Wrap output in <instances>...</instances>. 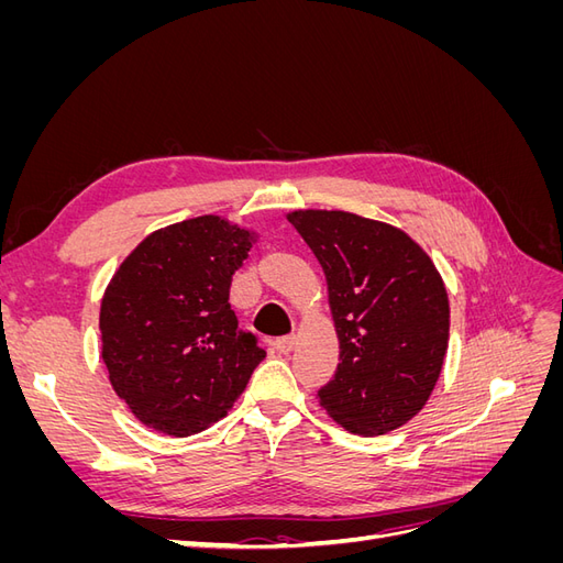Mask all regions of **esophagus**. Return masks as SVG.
Returning <instances> with one entry per match:
<instances>
[{"label":"esophagus","mask_w":563,"mask_h":563,"mask_svg":"<svg viewBox=\"0 0 563 563\" xmlns=\"http://www.w3.org/2000/svg\"><path fill=\"white\" fill-rule=\"evenodd\" d=\"M272 347H275L279 354H288L294 347H296V335H284V338H277L275 343H272Z\"/></svg>","instance_id":"34e87169"}]
</instances>
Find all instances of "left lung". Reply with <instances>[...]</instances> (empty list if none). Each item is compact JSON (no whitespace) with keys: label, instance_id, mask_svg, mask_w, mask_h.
Returning <instances> with one entry per match:
<instances>
[{"label":"left lung","instance_id":"8db88e82","mask_svg":"<svg viewBox=\"0 0 563 563\" xmlns=\"http://www.w3.org/2000/svg\"><path fill=\"white\" fill-rule=\"evenodd\" d=\"M323 267L340 364L319 406L352 434L401 428L428 404L449 350V296L404 230L347 211H294Z\"/></svg>","mask_w":563,"mask_h":563}]
</instances>
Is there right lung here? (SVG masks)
I'll return each mask as SVG.
<instances>
[{"label": "right lung", "mask_w": 563, "mask_h": 563, "mask_svg": "<svg viewBox=\"0 0 563 563\" xmlns=\"http://www.w3.org/2000/svg\"><path fill=\"white\" fill-rule=\"evenodd\" d=\"M253 242L220 216L190 218L147 234L110 279L103 362L117 397L147 428L168 437L211 428L265 360L228 302Z\"/></svg>", "instance_id": "right-lung-1"}]
</instances>
